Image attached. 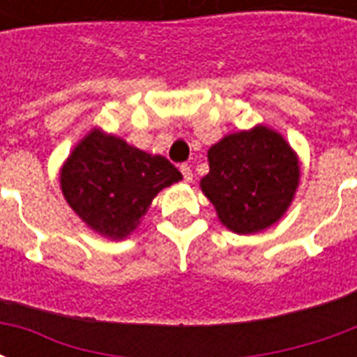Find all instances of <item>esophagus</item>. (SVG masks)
I'll list each match as a JSON object with an SVG mask.
<instances>
[{"label":"esophagus","instance_id":"obj_1","mask_svg":"<svg viewBox=\"0 0 357 357\" xmlns=\"http://www.w3.org/2000/svg\"><path fill=\"white\" fill-rule=\"evenodd\" d=\"M179 170H181V174H183V179H185V181H191V179H193V170H191V166H189V164H181V166H179Z\"/></svg>","mask_w":357,"mask_h":357}]
</instances>
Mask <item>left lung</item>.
Returning <instances> with one entry per match:
<instances>
[{"label":"left lung","mask_w":357,"mask_h":357,"mask_svg":"<svg viewBox=\"0 0 357 357\" xmlns=\"http://www.w3.org/2000/svg\"><path fill=\"white\" fill-rule=\"evenodd\" d=\"M208 162L202 193L216 206L220 222L241 235L275 224L298 187V158L266 126L224 137L210 147Z\"/></svg>","instance_id":"left-lung-1"}]
</instances>
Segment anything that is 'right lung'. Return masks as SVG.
I'll use <instances>...</instances> for the list:
<instances>
[{
    "instance_id": "1",
    "label": "right lung",
    "mask_w": 357,
    "mask_h": 357,
    "mask_svg": "<svg viewBox=\"0 0 357 357\" xmlns=\"http://www.w3.org/2000/svg\"><path fill=\"white\" fill-rule=\"evenodd\" d=\"M179 179L181 172L164 156L147 155L120 137L93 130L63 166L61 189L91 229L124 239L156 193Z\"/></svg>"
}]
</instances>
